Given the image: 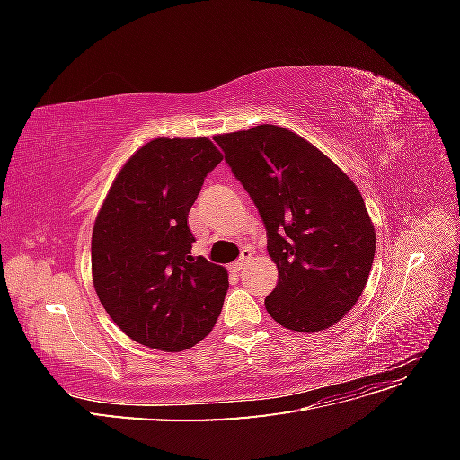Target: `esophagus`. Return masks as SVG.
<instances>
[{
	"mask_svg": "<svg viewBox=\"0 0 460 460\" xmlns=\"http://www.w3.org/2000/svg\"><path fill=\"white\" fill-rule=\"evenodd\" d=\"M252 257H253V252H252V249H243V252H242V257L238 259V261H235L234 264H232V272H240L243 267H245V264L249 262V261H252Z\"/></svg>",
	"mask_w": 460,
	"mask_h": 460,
	"instance_id": "34e87169",
	"label": "esophagus"
}]
</instances>
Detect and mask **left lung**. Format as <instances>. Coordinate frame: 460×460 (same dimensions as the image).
Returning <instances> with one entry per match:
<instances>
[{
    "label": "left lung",
    "mask_w": 460,
    "mask_h": 460,
    "mask_svg": "<svg viewBox=\"0 0 460 460\" xmlns=\"http://www.w3.org/2000/svg\"><path fill=\"white\" fill-rule=\"evenodd\" d=\"M255 201L278 282L264 307L294 332H320L363 296L376 230L353 180L299 134L276 124L217 134Z\"/></svg>",
    "instance_id": "1"
}]
</instances>
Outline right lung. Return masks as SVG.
Wrapping results in <instances>:
<instances>
[{
    "instance_id": "obj_1",
    "label": "right lung",
    "mask_w": 460,
    "mask_h": 460,
    "mask_svg": "<svg viewBox=\"0 0 460 460\" xmlns=\"http://www.w3.org/2000/svg\"><path fill=\"white\" fill-rule=\"evenodd\" d=\"M222 153L208 137H155L122 164L92 232V280L113 323L137 343L178 353L213 330L225 267L191 255L188 213Z\"/></svg>"
}]
</instances>
